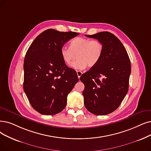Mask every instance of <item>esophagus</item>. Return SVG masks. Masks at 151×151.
I'll return each instance as SVG.
<instances>
[{
  "mask_svg": "<svg viewBox=\"0 0 151 151\" xmlns=\"http://www.w3.org/2000/svg\"><path fill=\"white\" fill-rule=\"evenodd\" d=\"M77 74L78 77L80 78L82 74V72L81 70H77Z\"/></svg>",
  "mask_w": 151,
  "mask_h": 151,
  "instance_id": "1",
  "label": "esophagus"
}]
</instances>
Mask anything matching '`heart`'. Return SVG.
Returning a JSON list of instances; mask_svg holds the SVG:
<instances>
[{"instance_id": "1", "label": "heart", "mask_w": 151, "mask_h": 151, "mask_svg": "<svg viewBox=\"0 0 151 151\" xmlns=\"http://www.w3.org/2000/svg\"><path fill=\"white\" fill-rule=\"evenodd\" d=\"M104 45L99 40L78 37L70 41L69 47L63 46L61 55L65 64H72L74 69H82L87 67H94L99 63L103 55Z\"/></svg>"}]
</instances>
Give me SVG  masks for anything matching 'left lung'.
Segmentation results:
<instances>
[{"mask_svg":"<svg viewBox=\"0 0 151 151\" xmlns=\"http://www.w3.org/2000/svg\"><path fill=\"white\" fill-rule=\"evenodd\" d=\"M85 35L100 41L104 51L99 63L80 78L85 86L84 104L90 113L106 115L117 109L128 93L130 60L122 42L113 34L103 32Z\"/></svg>","mask_w":151,"mask_h":151,"instance_id":"obj_1","label":"left lung"}]
</instances>
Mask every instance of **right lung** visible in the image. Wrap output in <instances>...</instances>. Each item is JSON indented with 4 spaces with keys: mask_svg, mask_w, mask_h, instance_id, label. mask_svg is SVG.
<instances>
[{
    "mask_svg": "<svg viewBox=\"0 0 151 151\" xmlns=\"http://www.w3.org/2000/svg\"><path fill=\"white\" fill-rule=\"evenodd\" d=\"M79 35L46 29L26 53L23 89L32 107L42 114L53 115L63 110L68 94L79 81L76 72L66 65L60 52L66 42Z\"/></svg>",
    "mask_w": 151,
    "mask_h": 151,
    "instance_id": "right-lung-1",
    "label": "right lung"
}]
</instances>
